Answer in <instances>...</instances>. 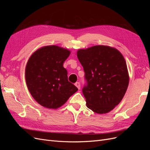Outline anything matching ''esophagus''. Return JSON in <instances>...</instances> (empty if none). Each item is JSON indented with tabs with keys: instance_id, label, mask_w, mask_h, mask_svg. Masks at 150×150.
Masks as SVG:
<instances>
[{
	"instance_id": "esophagus-1",
	"label": "esophagus",
	"mask_w": 150,
	"mask_h": 150,
	"mask_svg": "<svg viewBox=\"0 0 150 150\" xmlns=\"http://www.w3.org/2000/svg\"><path fill=\"white\" fill-rule=\"evenodd\" d=\"M75 86H76L77 88H78V89H80V88H81V85H80V83L79 82H77L75 83Z\"/></svg>"
}]
</instances>
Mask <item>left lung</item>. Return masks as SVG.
Returning <instances> with one entry per match:
<instances>
[{
	"label": "left lung",
	"mask_w": 150,
	"mask_h": 150,
	"mask_svg": "<svg viewBox=\"0 0 150 150\" xmlns=\"http://www.w3.org/2000/svg\"><path fill=\"white\" fill-rule=\"evenodd\" d=\"M77 56L87 80L83 89L86 106L98 114L111 111L121 102L129 84L123 56L115 47L98 45L79 49Z\"/></svg>",
	"instance_id": "8db88e82"
}]
</instances>
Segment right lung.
Listing matches in <instances>:
<instances>
[{
	"mask_svg": "<svg viewBox=\"0 0 150 150\" xmlns=\"http://www.w3.org/2000/svg\"><path fill=\"white\" fill-rule=\"evenodd\" d=\"M67 49L52 45L38 49L27 62L25 78L32 96L49 109L62 106L78 89L68 81L63 63L69 56Z\"/></svg>",
	"mask_w": 150,
	"mask_h": 150,
	"instance_id": "1",
	"label": "right lung"
}]
</instances>
